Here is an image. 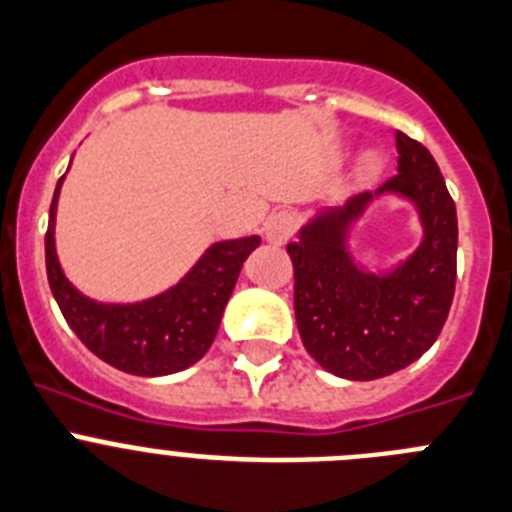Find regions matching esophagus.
Here are the masks:
<instances>
[{
	"label": "esophagus",
	"mask_w": 512,
	"mask_h": 512,
	"mask_svg": "<svg viewBox=\"0 0 512 512\" xmlns=\"http://www.w3.org/2000/svg\"><path fill=\"white\" fill-rule=\"evenodd\" d=\"M296 229H298L296 214H293V211H278V214H273L270 219H267L265 237L270 245H285V242L293 239Z\"/></svg>",
	"instance_id": "esophagus-1"
}]
</instances>
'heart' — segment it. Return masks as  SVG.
I'll return each instance as SVG.
<instances>
[{"label": "heart", "mask_w": 512, "mask_h": 512, "mask_svg": "<svg viewBox=\"0 0 512 512\" xmlns=\"http://www.w3.org/2000/svg\"><path fill=\"white\" fill-rule=\"evenodd\" d=\"M367 165H370V168H372V165H375V160H372V158H370V160H367Z\"/></svg>", "instance_id": "1"}]
</instances>
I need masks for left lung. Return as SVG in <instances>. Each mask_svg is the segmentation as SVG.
Masks as SVG:
<instances>
[{"label": "left lung", "instance_id": "obj_1", "mask_svg": "<svg viewBox=\"0 0 512 512\" xmlns=\"http://www.w3.org/2000/svg\"><path fill=\"white\" fill-rule=\"evenodd\" d=\"M398 173L375 193L398 191L421 209L416 255L393 275L377 278L354 267L342 239L349 219L372 193H357L331 209L301 242H290L293 308L306 352L331 375L377 380L416 362L444 329L457 285V206L434 155L405 132H395Z\"/></svg>", "mask_w": 512, "mask_h": 512}]
</instances>
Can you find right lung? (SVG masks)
Wrapping results in <instances>:
<instances>
[{
	"label": "right lung",
	"instance_id": "obj_1",
	"mask_svg": "<svg viewBox=\"0 0 512 512\" xmlns=\"http://www.w3.org/2000/svg\"><path fill=\"white\" fill-rule=\"evenodd\" d=\"M55 186L45 232V267L55 301L73 334L107 365L140 377L170 375L199 362L214 342L224 306L232 296L242 262L260 237L232 239L209 247L199 265L168 293L132 306H109L81 296L66 280L55 257Z\"/></svg>",
	"mask_w": 512,
	"mask_h": 512
}]
</instances>
